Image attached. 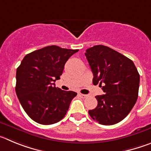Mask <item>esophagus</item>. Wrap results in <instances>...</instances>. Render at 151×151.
<instances>
[{
  "label": "esophagus",
  "mask_w": 151,
  "mask_h": 151,
  "mask_svg": "<svg viewBox=\"0 0 151 151\" xmlns=\"http://www.w3.org/2000/svg\"><path fill=\"white\" fill-rule=\"evenodd\" d=\"M79 96H81V98H83V99H85V98H86L87 97V95H85V94H81V93H80V94H79Z\"/></svg>",
  "instance_id": "34e87169"
}]
</instances>
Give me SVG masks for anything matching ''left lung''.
Listing matches in <instances>:
<instances>
[{
	"label": "left lung",
	"instance_id": "left-lung-1",
	"mask_svg": "<svg viewBox=\"0 0 151 151\" xmlns=\"http://www.w3.org/2000/svg\"><path fill=\"white\" fill-rule=\"evenodd\" d=\"M85 55L93 74L92 83L99 84L104 92L96 96L98 105L89 110V116L101 125L116 124L129 114L136 102L138 70L131 59L106 46L90 47Z\"/></svg>",
	"mask_w": 151,
	"mask_h": 151
}]
</instances>
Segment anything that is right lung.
<instances>
[{
	"mask_svg": "<svg viewBox=\"0 0 151 151\" xmlns=\"http://www.w3.org/2000/svg\"><path fill=\"white\" fill-rule=\"evenodd\" d=\"M77 52L48 46L27 54L16 70V95L36 123L53 124L65 116L77 93L55 87V82L60 79L68 59Z\"/></svg>",
	"mask_w": 151,
	"mask_h": 151,
	"instance_id": "add662e5",
	"label": "right lung"
}]
</instances>
